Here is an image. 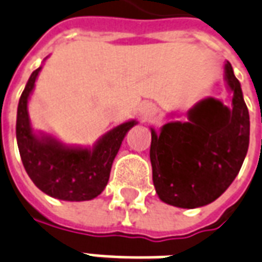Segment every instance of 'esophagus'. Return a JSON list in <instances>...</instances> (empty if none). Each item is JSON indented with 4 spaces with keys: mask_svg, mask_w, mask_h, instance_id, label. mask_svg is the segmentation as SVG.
<instances>
[{
    "mask_svg": "<svg viewBox=\"0 0 262 262\" xmlns=\"http://www.w3.org/2000/svg\"><path fill=\"white\" fill-rule=\"evenodd\" d=\"M141 112L143 116H147V115H150V113L153 112V106H151L150 103H146V105H143V106H142Z\"/></svg>",
    "mask_w": 262,
    "mask_h": 262,
    "instance_id": "esophagus-1",
    "label": "esophagus"
}]
</instances>
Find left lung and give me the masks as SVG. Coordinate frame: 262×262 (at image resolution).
Here are the masks:
<instances>
[{
	"label": "left lung",
	"mask_w": 262,
	"mask_h": 262,
	"mask_svg": "<svg viewBox=\"0 0 262 262\" xmlns=\"http://www.w3.org/2000/svg\"><path fill=\"white\" fill-rule=\"evenodd\" d=\"M226 79L234 91L232 109L206 98L188 112L186 123H168L159 135L151 129L153 183L165 204L187 209L210 204L242 167L249 149L250 117L230 62Z\"/></svg>",
	"instance_id": "1"
}]
</instances>
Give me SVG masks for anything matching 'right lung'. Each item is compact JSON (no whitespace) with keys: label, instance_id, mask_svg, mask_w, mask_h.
<instances>
[{"label":"right lung","instance_id":"add662e5","mask_svg":"<svg viewBox=\"0 0 262 262\" xmlns=\"http://www.w3.org/2000/svg\"><path fill=\"white\" fill-rule=\"evenodd\" d=\"M40 67L31 74L20 97L16 120V138L26 172L45 194L64 201H89L103 191L108 184L113 160L135 121H127L99 139L93 151L68 149L50 138L32 134L27 101Z\"/></svg>","mask_w":262,"mask_h":262}]
</instances>
